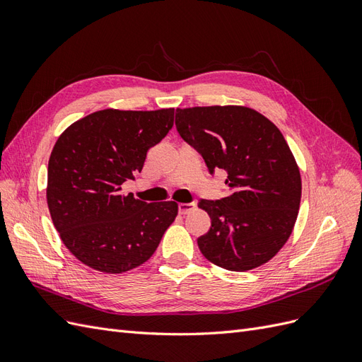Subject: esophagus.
Returning a JSON list of instances; mask_svg holds the SVG:
<instances>
[{"label":"esophagus","mask_w":362,"mask_h":362,"mask_svg":"<svg viewBox=\"0 0 362 362\" xmlns=\"http://www.w3.org/2000/svg\"><path fill=\"white\" fill-rule=\"evenodd\" d=\"M196 208V204L194 202H190V204H178V211L180 214H189L190 211H193Z\"/></svg>","instance_id":"esophagus-1"}]
</instances>
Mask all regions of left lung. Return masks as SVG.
<instances>
[{
	"label": "left lung",
	"instance_id": "left-lung-1",
	"mask_svg": "<svg viewBox=\"0 0 362 362\" xmlns=\"http://www.w3.org/2000/svg\"><path fill=\"white\" fill-rule=\"evenodd\" d=\"M175 125L208 170L228 173L225 198L198 204L211 218L198 238L202 255L233 272L270 261L293 233L302 194L299 166L278 127L245 105L177 108Z\"/></svg>",
	"mask_w": 362,
	"mask_h": 362
}]
</instances>
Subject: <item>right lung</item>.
Masks as SVG:
<instances>
[{"mask_svg": "<svg viewBox=\"0 0 362 362\" xmlns=\"http://www.w3.org/2000/svg\"><path fill=\"white\" fill-rule=\"evenodd\" d=\"M172 125L173 108H105L76 120L57 139L48 161L47 202L63 245L83 264L124 273L158 247L178 204H146L120 190Z\"/></svg>", "mask_w": 362, "mask_h": 362, "instance_id": "add662e5", "label": "right lung"}]
</instances>
